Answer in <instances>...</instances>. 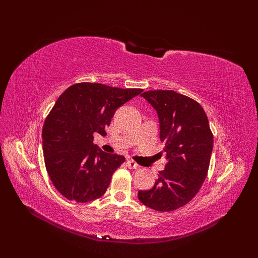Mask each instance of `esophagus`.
I'll return each mask as SVG.
<instances>
[{
  "label": "esophagus",
  "instance_id": "esophagus-1",
  "mask_svg": "<svg viewBox=\"0 0 258 258\" xmlns=\"http://www.w3.org/2000/svg\"><path fill=\"white\" fill-rule=\"evenodd\" d=\"M127 166H128V168H130V169H136V168H138V163H137L135 160L128 159V160H127Z\"/></svg>",
  "mask_w": 258,
  "mask_h": 258
}]
</instances>
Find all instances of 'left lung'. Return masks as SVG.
Here are the masks:
<instances>
[{
    "mask_svg": "<svg viewBox=\"0 0 258 258\" xmlns=\"http://www.w3.org/2000/svg\"><path fill=\"white\" fill-rule=\"evenodd\" d=\"M143 97L157 112L165 169L148 190L138 192L148 208L169 212L196 196L207 177L213 136L206 112L196 101L173 90H150Z\"/></svg>",
    "mask_w": 258,
    "mask_h": 258,
    "instance_id": "left-lung-1",
    "label": "left lung"
}]
</instances>
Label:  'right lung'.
<instances>
[{
    "mask_svg": "<svg viewBox=\"0 0 258 258\" xmlns=\"http://www.w3.org/2000/svg\"><path fill=\"white\" fill-rule=\"evenodd\" d=\"M142 91L80 83L58 98L42 139L46 170L62 196L82 204L103 196L124 157L101 151L93 136L104 137L117 108Z\"/></svg>",
    "mask_w": 258,
    "mask_h": 258,
    "instance_id": "1",
    "label": "right lung"
}]
</instances>
